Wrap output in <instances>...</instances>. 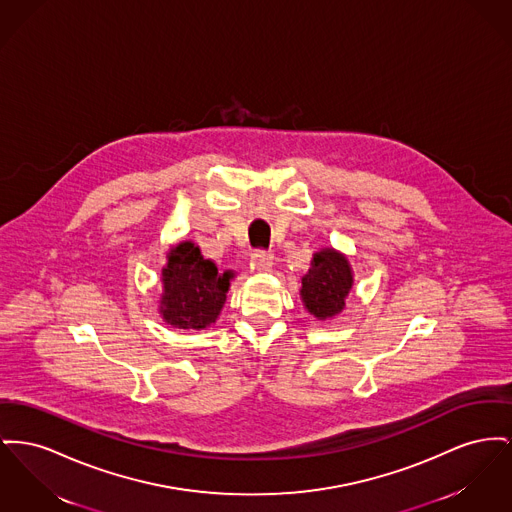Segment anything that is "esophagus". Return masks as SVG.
Returning a JSON list of instances; mask_svg holds the SVG:
<instances>
[{
    "instance_id": "34e87169",
    "label": "esophagus",
    "mask_w": 512,
    "mask_h": 512,
    "mask_svg": "<svg viewBox=\"0 0 512 512\" xmlns=\"http://www.w3.org/2000/svg\"><path fill=\"white\" fill-rule=\"evenodd\" d=\"M251 261L257 267V271H271L272 265H274V253L272 251H265V249H257L251 255Z\"/></svg>"
}]
</instances>
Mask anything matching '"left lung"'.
<instances>
[{"label": "left lung", "mask_w": 512, "mask_h": 512, "mask_svg": "<svg viewBox=\"0 0 512 512\" xmlns=\"http://www.w3.org/2000/svg\"><path fill=\"white\" fill-rule=\"evenodd\" d=\"M348 259L334 249L315 253L311 269L301 278V300L317 319H329L344 309V300L352 288Z\"/></svg>", "instance_id": "1"}]
</instances>
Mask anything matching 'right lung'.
Masks as SVG:
<instances>
[{"label":"right lung","mask_w":512,"mask_h":512,"mask_svg":"<svg viewBox=\"0 0 512 512\" xmlns=\"http://www.w3.org/2000/svg\"><path fill=\"white\" fill-rule=\"evenodd\" d=\"M230 278L232 272L220 274L195 243L183 241L168 253V267L162 271L164 321L180 329L209 327L226 301Z\"/></svg>","instance_id":"obj_1"}]
</instances>
